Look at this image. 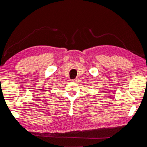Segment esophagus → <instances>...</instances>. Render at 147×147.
Here are the masks:
<instances>
[{
	"label": "esophagus",
	"instance_id": "esophagus-1",
	"mask_svg": "<svg viewBox=\"0 0 147 147\" xmlns=\"http://www.w3.org/2000/svg\"><path fill=\"white\" fill-rule=\"evenodd\" d=\"M78 79H73V80H71V82H78Z\"/></svg>",
	"mask_w": 147,
	"mask_h": 147
}]
</instances>
